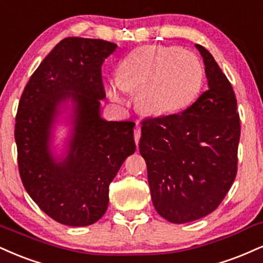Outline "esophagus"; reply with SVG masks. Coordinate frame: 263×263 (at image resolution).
<instances>
[{
	"mask_svg": "<svg viewBox=\"0 0 263 263\" xmlns=\"http://www.w3.org/2000/svg\"><path fill=\"white\" fill-rule=\"evenodd\" d=\"M140 138H141V126L138 125H136V127H135V142H136V144H138V142H140Z\"/></svg>",
	"mask_w": 263,
	"mask_h": 263,
	"instance_id": "esophagus-1",
	"label": "esophagus"
}]
</instances>
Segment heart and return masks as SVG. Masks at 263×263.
Listing matches in <instances>:
<instances>
[{
	"mask_svg": "<svg viewBox=\"0 0 263 263\" xmlns=\"http://www.w3.org/2000/svg\"><path fill=\"white\" fill-rule=\"evenodd\" d=\"M202 83L203 67L196 53L175 46L144 45L120 62L118 82L107 87V96L122 104L123 90H138V109L164 116L191 105Z\"/></svg>",
	"mask_w": 263,
	"mask_h": 263,
	"instance_id": "b5f03b06",
	"label": "heart"
}]
</instances>
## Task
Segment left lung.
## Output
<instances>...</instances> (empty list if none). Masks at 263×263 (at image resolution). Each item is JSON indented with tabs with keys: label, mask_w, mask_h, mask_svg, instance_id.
I'll return each mask as SVG.
<instances>
[{
	"label": "left lung",
	"mask_w": 263,
	"mask_h": 263,
	"mask_svg": "<svg viewBox=\"0 0 263 263\" xmlns=\"http://www.w3.org/2000/svg\"><path fill=\"white\" fill-rule=\"evenodd\" d=\"M196 49L203 59L208 90L181 114L145 120L140 141L154 208L176 224L216 210L238 169L235 94L210 51Z\"/></svg>",
	"instance_id": "8db88e82"
}]
</instances>
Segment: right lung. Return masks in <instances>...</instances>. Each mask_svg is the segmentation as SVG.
<instances>
[{"label":"right lung","mask_w":263,"mask_h":263,"mask_svg":"<svg viewBox=\"0 0 263 263\" xmlns=\"http://www.w3.org/2000/svg\"><path fill=\"white\" fill-rule=\"evenodd\" d=\"M118 45L66 37L25 85L14 138L22 181L56 222L87 227L104 216L109 185L135 153V123L101 118V65ZM66 128L64 137L59 128Z\"/></svg>","instance_id":"1"}]
</instances>
